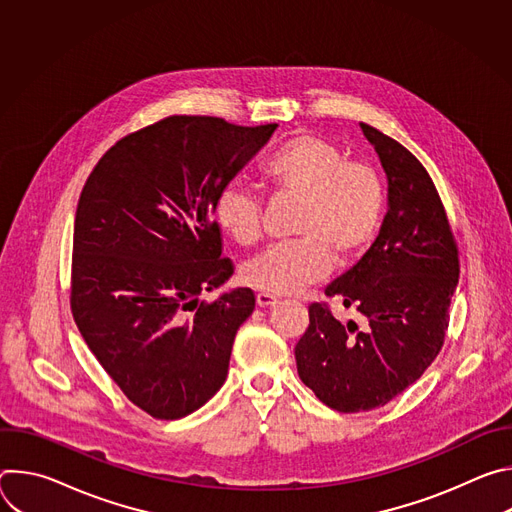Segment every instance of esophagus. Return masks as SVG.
Masks as SVG:
<instances>
[{
  "mask_svg": "<svg viewBox=\"0 0 512 512\" xmlns=\"http://www.w3.org/2000/svg\"><path fill=\"white\" fill-rule=\"evenodd\" d=\"M279 300L273 296V294H267V291H261V294H257V306L259 308H271L275 306Z\"/></svg>",
  "mask_w": 512,
  "mask_h": 512,
  "instance_id": "34e87169",
  "label": "esophagus"
}]
</instances>
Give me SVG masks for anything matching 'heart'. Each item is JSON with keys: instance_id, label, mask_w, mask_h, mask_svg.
Returning a JSON list of instances; mask_svg holds the SVG:
<instances>
[{"instance_id": "1", "label": "heart", "mask_w": 512, "mask_h": 512, "mask_svg": "<svg viewBox=\"0 0 512 512\" xmlns=\"http://www.w3.org/2000/svg\"><path fill=\"white\" fill-rule=\"evenodd\" d=\"M265 176L277 192L302 198L296 241L267 247L243 265V281L267 294H296L322 279L332 253L348 259L367 247L381 223L385 188L379 172L352 162L342 150L316 135H296L265 162ZM221 231L241 247L261 235V202L241 182L227 184L214 202Z\"/></svg>"}]
</instances>
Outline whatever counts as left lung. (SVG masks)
Wrapping results in <instances>:
<instances>
[{"label":"left lung","mask_w":512,"mask_h":512,"mask_svg":"<svg viewBox=\"0 0 512 512\" xmlns=\"http://www.w3.org/2000/svg\"><path fill=\"white\" fill-rule=\"evenodd\" d=\"M387 176V214L375 243L324 294L356 308L364 328L310 306L296 344L298 375L328 407L369 411L413 385L440 352L460 265L444 204L403 145L360 123Z\"/></svg>","instance_id":"1"}]
</instances>
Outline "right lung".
I'll return each mask as SVG.
<instances>
[{"label":"right lung","mask_w":512,"mask_h":512,"mask_svg":"<svg viewBox=\"0 0 512 512\" xmlns=\"http://www.w3.org/2000/svg\"><path fill=\"white\" fill-rule=\"evenodd\" d=\"M275 129L166 117L117 141L81 192L72 316L109 377L156 419L194 413L227 379L255 296L235 287L212 304L198 298L235 271L221 259L214 202Z\"/></svg>","instance_id":"right-lung-1"}]
</instances>
